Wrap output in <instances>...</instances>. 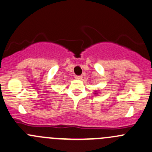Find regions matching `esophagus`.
Segmentation results:
<instances>
[{"label":"esophagus","mask_w":152,"mask_h":152,"mask_svg":"<svg viewBox=\"0 0 152 152\" xmlns=\"http://www.w3.org/2000/svg\"><path fill=\"white\" fill-rule=\"evenodd\" d=\"M82 76H76V79H79V80H81V79H82Z\"/></svg>","instance_id":"esophagus-1"}]
</instances>
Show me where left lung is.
Wrapping results in <instances>:
<instances>
[{
    "label": "left lung",
    "mask_w": 152,
    "mask_h": 152,
    "mask_svg": "<svg viewBox=\"0 0 152 152\" xmlns=\"http://www.w3.org/2000/svg\"><path fill=\"white\" fill-rule=\"evenodd\" d=\"M94 92H95V94H97V91H95Z\"/></svg>",
    "instance_id": "1"
}]
</instances>
